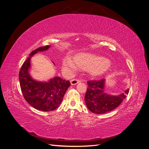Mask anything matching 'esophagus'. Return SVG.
Here are the masks:
<instances>
[{"mask_svg":"<svg viewBox=\"0 0 149 149\" xmlns=\"http://www.w3.org/2000/svg\"><path fill=\"white\" fill-rule=\"evenodd\" d=\"M79 82H80L79 79H73L70 81V83H71V85H75L76 84L79 83Z\"/></svg>","mask_w":149,"mask_h":149,"instance_id":"obj_1","label":"esophagus"}]
</instances>
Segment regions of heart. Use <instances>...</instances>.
<instances>
[{"mask_svg":"<svg viewBox=\"0 0 149 149\" xmlns=\"http://www.w3.org/2000/svg\"><path fill=\"white\" fill-rule=\"evenodd\" d=\"M74 61L70 56H66L63 61V68L68 74L73 73L78 66L88 71L93 76H100L107 73L110 62L106 58L89 53H81L74 58Z\"/></svg>","mask_w":149,"mask_h":149,"instance_id":"heart-1","label":"heart"}]
</instances>
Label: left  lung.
Segmentation results:
<instances>
[{
	"mask_svg": "<svg viewBox=\"0 0 149 149\" xmlns=\"http://www.w3.org/2000/svg\"><path fill=\"white\" fill-rule=\"evenodd\" d=\"M104 79L88 81L84 101L88 109L93 113L104 114L116 109L129 93V89H127L120 95H109L104 92Z\"/></svg>",
	"mask_w": 149,
	"mask_h": 149,
	"instance_id": "1",
	"label": "left lung"
}]
</instances>
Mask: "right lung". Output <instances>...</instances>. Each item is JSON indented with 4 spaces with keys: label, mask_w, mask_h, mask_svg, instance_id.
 Returning <instances> with one entry per match:
<instances>
[{
    "label": "right lung",
    "mask_w": 149,
    "mask_h": 149,
    "mask_svg": "<svg viewBox=\"0 0 149 149\" xmlns=\"http://www.w3.org/2000/svg\"><path fill=\"white\" fill-rule=\"evenodd\" d=\"M49 47H42L31 52L19 72L20 88L25 100L33 107L42 111H51L58 107L71 85L69 81L60 77H55L47 82H39L30 76L31 57L38 52L47 50Z\"/></svg>",
    "instance_id": "right-lung-1"
}]
</instances>
